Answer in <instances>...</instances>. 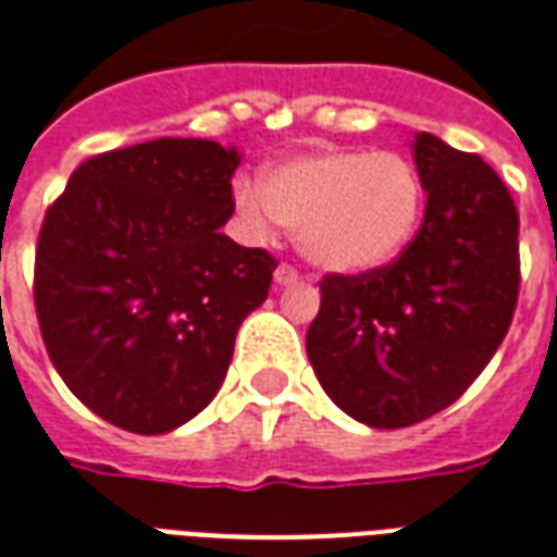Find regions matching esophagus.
<instances>
[{
	"label": "esophagus",
	"instance_id": "esophagus-1",
	"mask_svg": "<svg viewBox=\"0 0 557 557\" xmlns=\"http://www.w3.org/2000/svg\"><path fill=\"white\" fill-rule=\"evenodd\" d=\"M298 280L300 274L292 265H280L277 271H274V286H280V289H283V286H295Z\"/></svg>",
	"mask_w": 557,
	"mask_h": 557
}]
</instances>
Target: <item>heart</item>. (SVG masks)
<instances>
[{"label": "heart", "mask_w": 557, "mask_h": 557, "mask_svg": "<svg viewBox=\"0 0 557 557\" xmlns=\"http://www.w3.org/2000/svg\"><path fill=\"white\" fill-rule=\"evenodd\" d=\"M233 203L257 238L283 224L300 253L331 274H369L413 242L425 191L395 152L321 150L271 168L262 188L238 180Z\"/></svg>", "instance_id": "1"}]
</instances>
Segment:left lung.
I'll list each match as a JSON object with an SVG mask.
<instances>
[{
    "mask_svg": "<svg viewBox=\"0 0 557 557\" xmlns=\"http://www.w3.org/2000/svg\"><path fill=\"white\" fill-rule=\"evenodd\" d=\"M413 162L425 221L386 268L321 280L307 331L333 405L369 428H407L446 410L484 372L520 295V215L481 156L419 132Z\"/></svg>",
    "mask_w": 557,
    "mask_h": 557,
    "instance_id": "1",
    "label": "left lung"
}]
</instances>
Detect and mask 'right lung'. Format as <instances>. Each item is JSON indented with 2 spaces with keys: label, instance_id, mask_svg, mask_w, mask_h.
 I'll use <instances>...</instances> for the list:
<instances>
[{
  "label": "right lung",
  "instance_id": "1",
  "mask_svg": "<svg viewBox=\"0 0 557 557\" xmlns=\"http://www.w3.org/2000/svg\"><path fill=\"white\" fill-rule=\"evenodd\" d=\"M236 147L159 138L79 164L47 209L35 307L70 393L111 425L168 434L226 377L274 257L221 233Z\"/></svg>",
  "mask_w": 557,
  "mask_h": 557
}]
</instances>
